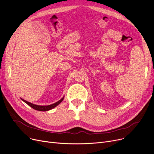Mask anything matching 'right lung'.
Returning a JSON list of instances; mask_svg holds the SVG:
<instances>
[{
    "mask_svg": "<svg viewBox=\"0 0 154 154\" xmlns=\"http://www.w3.org/2000/svg\"><path fill=\"white\" fill-rule=\"evenodd\" d=\"M64 98V97H63L62 98L59 100L58 101L56 102V103L52 104V105H44V106H42V105H35V104H32L31 103H30V102H28L27 101L24 100H23L21 98V100L24 101L26 103H27V105H28L29 106H30L31 107H32V109H35V110H39V111H48V110H51L53 109V108H54V107L57 106V105H58L61 102L63 101Z\"/></svg>",
    "mask_w": 154,
    "mask_h": 154,
    "instance_id": "obj_1",
    "label": "right lung"
}]
</instances>
